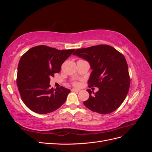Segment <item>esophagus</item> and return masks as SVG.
<instances>
[{
	"label": "esophagus",
	"mask_w": 152,
	"mask_h": 152,
	"mask_svg": "<svg viewBox=\"0 0 152 152\" xmlns=\"http://www.w3.org/2000/svg\"><path fill=\"white\" fill-rule=\"evenodd\" d=\"M81 91L80 89H75V88H73V89H72V92H79V91Z\"/></svg>",
	"instance_id": "obj_1"
}]
</instances>
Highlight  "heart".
Instances as JSON below:
<instances>
[{"instance_id":"heart-1","label":"heart","mask_w":152,"mask_h":152,"mask_svg":"<svg viewBox=\"0 0 152 152\" xmlns=\"http://www.w3.org/2000/svg\"><path fill=\"white\" fill-rule=\"evenodd\" d=\"M75 85H78V83H77V82H75Z\"/></svg>"}]
</instances>
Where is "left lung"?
<instances>
[{"label": "left lung", "mask_w": 152, "mask_h": 152, "mask_svg": "<svg viewBox=\"0 0 152 152\" xmlns=\"http://www.w3.org/2000/svg\"><path fill=\"white\" fill-rule=\"evenodd\" d=\"M73 54L89 62L92 70L89 87L99 89L96 93L87 90L89 98L84 104L101 114L116 110L125 100L130 86L128 66L124 55L108 45L77 49Z\"/></svg>", "instance_id": "1"}]
</instances>
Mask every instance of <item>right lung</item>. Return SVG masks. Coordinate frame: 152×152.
Listing matches in <instances>:
<instances>
[{
  "instance_id": "right-lung-1",
  "label": "right lung",
  "mask_w": 152,
  "mask_h": 152,
  "mask_svg": "<svg viewBox=\"0 0 152 152\" xmlns=\"http://www.w3.org/2000/svg\"><path fill=\"white\" fill-rule=\"evenodd\" d=\"M74 50L42 45L30 49L21 56L17 86L22 101L31 111L40 114L53 112L66 102L70 90L63 86L54 90L49 84L50 78L60 72L61 65Z\"/></svg>"
}]
</instances>
